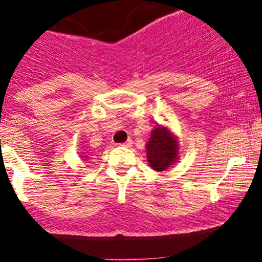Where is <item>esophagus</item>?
<instances>
[{
  "label": "esophagus",
  "mask_w": 262,
  "mask_h": 262,
  "mask_svg": "<svg viewBox=\"0 0 262 262\" xmlns=\"http://www.w3.org/2000/svg\"><path fill=\"white\" fill-rule=\"evenodd\" d=\"M132 144H133V142H132V139H128V141H126V142H124V143H121L120 146H121V147L129 148V147H132Z\"/></svg>",
  "instance_id": "1"
}]
</instances>
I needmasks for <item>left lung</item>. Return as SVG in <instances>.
<instances>
[{
    "label": "left lung",
    "mask_w": 262,
    "mask_h": 262,
    "mask_svg": "<svg viewBox=\"0 0 262 262\" xmlns=\"http://www.w3.org/2000/svg\"><path fill=\"white\" fill-rule=\"evenodd\" d=\"M146 147L148 162L153 170H166L178 160V141L166 128H156L150 134Z\"/></svg>",
    "instance_id": "left-lung-1"
}]
</instances>
